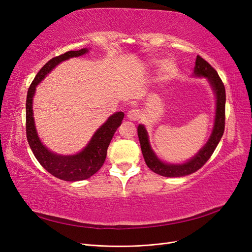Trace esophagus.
Listing matches in <instances>:
<instances>
[{
	"instance_id": "34e87169",
	"label": "esophagus",
	"mask_w": 252,
	"mask_h": 252,
	"mask_svg": "<svg viewBox=\"0 0 252 252\" xmlns=\"http://www.w3.org/2000/svg\"><path fill=\"white\" fill-rule=\"evenodd\" d=\"M127 117L130 121H138L141 118V111L138 109H130L127 112Z\"/></svg>"
}]
</instances>
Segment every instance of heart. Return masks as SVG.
<instances>
[{
    "instance_id": "1",
    "label": "heart",
    "mask_w": 252,
    "mask_h": 252,
    "mask_svg": "<svg viewBox=\"0 0 252 252\" xmlns=\"http://www.w3.org/2000/svg\"><path fill=\"white\" fill-rule=\"evenodd\" d=\"M155 63H158V62H155ZM159 67H161L162 73L170 74L175 69V63L170 59H165L161 62V65H159Z\"/></svg>"
}]
</instances>
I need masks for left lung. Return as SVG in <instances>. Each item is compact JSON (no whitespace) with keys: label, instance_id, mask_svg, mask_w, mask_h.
I'll list each match as a JSON object with an SVG mask.
<instances>
[{"label":"left lung","instance_id":"1","mask_svg":"<svg viewBox=\"0 0 252 252\" xmlns=\"http://www.w3.org/2000/svg\"><path fill=\"white\" fill-rule=\"evenodd\" d=\"M193 75L197 78H205L210 84V86L216 95V117L215 123H213L212 132L208 141L204 146L196 152V155L192 157L187 162L182 164H170L163 162L159 159L155 151L150 146L148 138V132L144 125L140 124L138 126V135L141 144L142 154L145 162L149 168L159 174L162 177L174 178V177H184V175L191 174L199 170L201 167L208 161L213 151L216 150L219 142L220 141L225 129V103H226V93L222 80L220 79L218 72L215 70L208 62L201 58L196 57L195 66L193 70Z\"/></svg>","mask_w":252,"mask_h":252}]
</instances>
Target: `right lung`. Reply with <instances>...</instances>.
I'll return each mask as SVG.
<instances>
[{
    "label": "right lung",
    "mask_w": 252,
    "mask_h": 252,
    "mask_svg": "<svg viewBox=\"0 0 252 252\" xmlns=\"http://www.w3.org/2000/svg\"><path fill=\"white\" fill-rule=\"evenodd\" d=\"M88 51L89 49L87 48L67 51L63 55L48 61L35 75L28 89L26 98V134L30 148H32L35 158L50 174L68 182L89 179L91 175H94L101 168L105 162L106 156H107V148L112 140V136L124 119V112L118 111L110 116L94 133L93 138L90 139L86 146L78 154L63 156L49 150L40 140L34 124L32 101L36 86L47 77L51 70L55 69L64 61L81 57Z\"/></svg>",
    "instance_id": "add662e5"
}]
</instances>
